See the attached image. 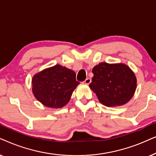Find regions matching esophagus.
Returning a JSON list of instances; mask_svg holds the SVG:
<instances>
[{"mask_svg": "<svg viewBox=\"0 0 156 156\" xmlns=\"http://www.w3.org/2000/svg\"><path fill=\"white\" fill-rule=\"evenodd\" d=\"M90 83H91V79H90V78H86V79L85 80V81H83V83L84 84H86V85L90 84Z\"/></svg>", "mask_w": 156, "mask_h": 156, "instance_id": "esophagus-1", "label": "esophagus"}]
</instances>
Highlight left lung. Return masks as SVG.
Listing matches in <instances>:
<instances>
[{"mask_svg":"<svg viewBox=\"0 0 156 156\" xmlns=\"http://www.w3.org/2000/svg\"><path fill=\"white\" fill-rule=\"evenodd\" d=\"M89 87L99 101L108 107L120 106L133 96L137 88L134 72L124 63H100L93 68Z\"/></svg>","mask_w":156,"mask_h":156,"instance_id":"left-lung-1","label":"left lung"}]
</instances>
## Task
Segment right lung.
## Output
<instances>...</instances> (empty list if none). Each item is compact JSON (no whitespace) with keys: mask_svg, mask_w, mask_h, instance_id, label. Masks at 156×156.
Returning a JSON list of instances; mask_svg holds the SVG:
<instances>
[{"mask_svg":"<svg viewBox=\"0 0 156 156\" xmlns=\"http://www.w3.org/2000/svg\"><path fill=\"white\" fill-rule=\"evenodd\" d=\"M32 91L39 102L51 108H61L69 102L80 84L76 73L59 64L37 73L32 78Z\"/></svg>","mask_w":156,"mask_h":156,"instance_id":"1","label":"right lung"}]
</instances>
